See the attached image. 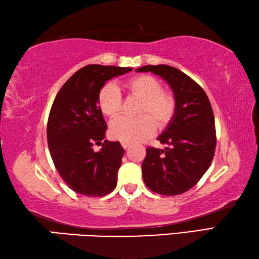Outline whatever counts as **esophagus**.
Returning a JSON list of instances; mask_svg holds the SVG:
<instances>
[{"mask_svg":"<svg viewBox=\"0 0 259 259\" xmlns=\"http://www.w3.org/2000/svg\"><path fill=\"white\" fill-rule=\"evenodd\" d=\"M122 144V146H123V149H128V147L130 146V143H125V142H122L121 143Z\"/></svg>","mask_w":259,"mask_h":259,"instance_id":"esophagus-1","label":"esophagus"}]
</instances>
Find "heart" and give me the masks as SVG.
<instances>
[{"mask_svg": "<svg viewBox=\"0 0 259 259\" xmlns=\"http://www.w3.org/2000/svg\"><path fill=\"white\" fill-rule=\"evenodd\" d=\"M131 97L142 100L138 107L141 116L117 117L109 125L110 136L125 143L141 142L154 133L155 125L163 129L171 121L176 110L173 93L162 91V85L150 75L135 76L125 83ZM98 106L101 113L110 118L116 117L122 110V97L112 83L105 84L98 94Z\"/></svg>", "mask_w": 259, "mask_h": 259, "instance_id": "obj_1", "label": "heart"}]
</instances>
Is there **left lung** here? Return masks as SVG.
<instances>
[{"mask_svg": "<svg viewBox=\"0 0 259 259\" xmlns=\"http://www.w3.org/2000/svg\"><path fill=\"white\" fill-rule=\"evenodd\" d=\"M136 71L161 77L176 99L174 116L158 137L168 146L165 150L147 147L143 180L159 195H181L196 186L214 157L217 137L210 100L194 79L174 67L145 65Z\"/></svg>", "mask_w": 259, "mask_h": 259, "instance_id": "1", "label": "left lung"}]
</instances>
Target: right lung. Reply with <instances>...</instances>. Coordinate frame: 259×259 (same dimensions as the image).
Here are the masks:
<instances>
[{
	"mask_svg": "<svg viewBox=\"0 0 259 259\" xmlns=\"http://www.w3.org/2000/svg\"><path fill=\"white\" fill-rule=\"evenodd\" d=\"M131 70L86 65L65 81L53 102L47 124L49 152L60 176L77 194L102 197L116 187L124 150L120 142L101 144L107 124L98 106V94L106 81ZM94 144L103 149L94 152Z\"/></svg>",
	"mask_w": 259,
	"mask_h": 259,
	"instance_id": "1",
	"label": "right lung"
}]
</instances>
